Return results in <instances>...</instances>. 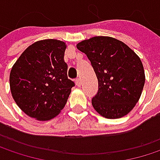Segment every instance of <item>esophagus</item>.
Segmentation results:
<instances>
[{
	"label": "esophagus",
	"mask_w": 160,
	"mask_h": 160,
	"mask_svg": "<svg viewBox=\"0 0 160 160\" xmlns=\"http://www.w3.org/2000/svg\"><path fill=\"white\" fill-rule=\"evenodd\" d=\"M75 83H76V85H77L78 87H80V85H81V82H80V79H77V80H75Z\"/></svg>",
	"instance_id": "1"
}]
</instances>
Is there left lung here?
Masks as SVG:
<instances>
[{
    "label": "left lung",
    "instance_id": "1",
    "mask_svg": "<svg viewBox=\"0 0 160 160\" xmlns=\"http://www.w3.org/2000/svg\"><path fill=\"white\" fill-rule=\"evenodd\" d=\"M92 63L98 79L92 98L95 111L107 118H119L139 101L145 75L140 57L127 44L108 36H95L77 44Z\"/></svg>",
    "mask_w": 160,
    "mask_h": 160
}]
</instances>
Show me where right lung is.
<instances>
[{
	"label": "right lung",
	"mask_w": 160,
	"mask_h": 160,
	"mask_svg": "<svg viewBox=\"0 0 160 160\" xmlns=\"http://www.w3.org/2000/svg\"><path fill=\"white\" fill-rule=\"evenodd\" d=\"M65 42L46 39L26 49L12 67L10 90L19 108L46 121L64 108L74 82L68 79Z\"/></svg>",
	"instance_id": "add662e5"
}]
</instances>
